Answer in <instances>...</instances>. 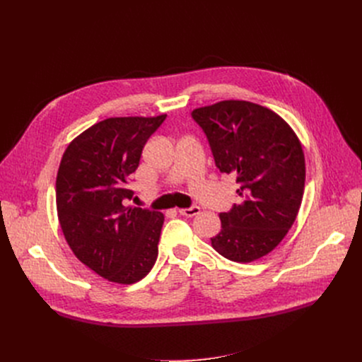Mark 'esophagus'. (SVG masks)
I'll return each instance as SVG.
<instances>
[{
  "instance_id": "1",
  "label": "esophagus",
  "mask_w": 362,
  "mask_h": 362,
  "mask_svg": "<svg viewBox=\"0 0 362 362\" xmlns=\"http://www.w3.org/2000/svg\"><path fill=\"white\" fill-rule=\"evenodd\" d=\"M199 211H201V208L198 205H192V206H189V208H180L179 214L180 216H186V217H194V216L199 214Z\"/></svg>"
}]
</instances>
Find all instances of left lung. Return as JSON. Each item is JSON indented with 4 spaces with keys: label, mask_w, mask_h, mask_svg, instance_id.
Segmentation results:
<instances>
[{
    "label": "left lung",
    "mask_w": 362,
    "mask_h": 362,
    "mask_svg": "<svg viewBox=\"0 0 362 362\" xmlns=\"http://www.w3.org/2000/svg\"><path fill=\"white\" fill-rule=\"evenodd\" d=\"M192 119L205 133L216 167L239 185L238 204L220 214L213 248L238 262L264 257L286 236L299 211L305 185L299 139L274 111L248 101L197 108Z\"/></svg>",
    "instance_id": "1"
}]
</instances>
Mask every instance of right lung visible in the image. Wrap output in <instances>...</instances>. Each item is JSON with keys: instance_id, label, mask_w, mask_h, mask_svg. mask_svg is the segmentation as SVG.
Masks as SVG:
<instances>
[{"instance_id": "add662e5", "label": "right lung", "mask_w": 362, "mask_h": 362, "mask_svg": "<svg viewBox=\"0 0 362 362\" xmlns=\"http://www.w3.org/2000/svg\"><path fill=\"white\" fill-rule=\"evenodd\" d=\"M165 117L103 120L76 138L62 158L55 201L63 235L74 255L110 281H139L156 264L164 216L126 202L135 195L130 175Z\"/></svg>"}]
</instances>
